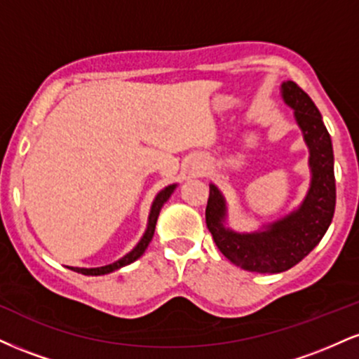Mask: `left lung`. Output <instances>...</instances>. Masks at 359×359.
Listing matches in <instances>:
<instances>
[{"label": "left lung", "instance_id": "left-lung-1", "mask_svg": "<svg viewBox=\"0 0 359 359\" xmlns=\"http://www.w3.org/2000/svg\"><path fill=\"white\" fill-rule=\"evenodd\" d=\"M283 100L295 109L311 150L312 184L306 201L285 219L273 222L266 231L238 234L222 228L224 199L214 185L209 187L205 224L217 250L233 265L255 273H280L297 265L323 240L334 216V155L327 130L314 101L294 81L283 82Z\"/></svg>", "mask_w": 359, "mask_h": 359}]
</instances>
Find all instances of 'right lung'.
<instances>
[{
	"label": "right lung",
	"mask_w": 359,
	"mask_h": 359,
	"mask_svg": "<svg viewBox=\"0 0 359 359\" xmlns=\"http://www.w3.org/2000/svg\"><path fill=\"white\" fill-rule=\"evenodd\" d=\"M174 189H175V185H168V187L163 189V191L155 197L154 205H151L150 219H148L147 233H145V236L142 238V241H140L138 245H137V248H135L133 251H130V253L125 255V257H123L121 259H118V262L111 263V265L100 266V269H72V270L77 271V273H82V275H104V273H109V271H114V270L121 269V266L130 265V263H133L135 259H138L143 253H145L147 246L150 245L151 238H154V233H155L156 217H158L160 209H162V205L165 204V201L168 199V197H170V194L174 192Z\"/></svg>",
	"instance_id": "1"
}]
</instances>
